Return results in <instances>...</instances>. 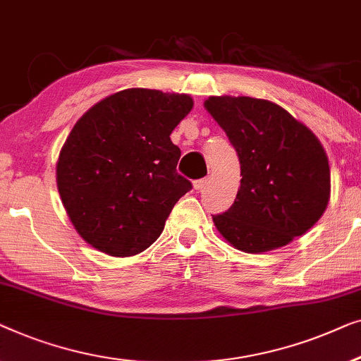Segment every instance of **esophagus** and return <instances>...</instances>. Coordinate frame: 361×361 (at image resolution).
<instances>
[{
    "label": "esophagus",
    "mask_w": 361,
    "mask_h": 361,
    "mask_svg": "<svg viewBox=\"0 0 361 361\" xmlns=\"http://www.w3.org/2000/svg\"><path fill=\"white\" fill-rule=\"evenodd\" d=\"M207 183H209V180H207V178L196 180L195 183H192V188H195L196 191H202V190H204V188L207 186Z\"/></svg>",
    "instance_id": "obj_1"
}]
</instances>
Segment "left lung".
<instances>
[{"mask_svg":"<svg viewBox=\"0 0 361 361\" xmlns=\"http://www.w3.org/2000/svg\"><path fill=\"white\" fill-rule=\"evenodd\" d=\"M204 108L240 161V188L216 229L237 250L288 245L321 219L331 200V166L316 134L286 109L250 96H209Z\"/></svg>","mask_w":361,"mask_h":361,"instance_id":"left-lung-1","label":"left lung"}]
</instances>
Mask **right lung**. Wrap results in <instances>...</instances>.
I'll return each instance as SVG.
<instances>
[{"label": "right lung", "mask_w": 361, "mask_h": 361, "mask_svg": "<svg viewBox=\"0 0 361 361\" xmlns=\"http://www.w3.org/2000/svg\"><path fill=\"white\" fill-rule=\"evenodd\" d=\"M190 94L128 88L73 126L57 160V188L75 231L111 257H132L164 231L191 183L176 173L170 139L192 109Z\"/></svg>", "instance_id": "obj_1"}]
</instances>
